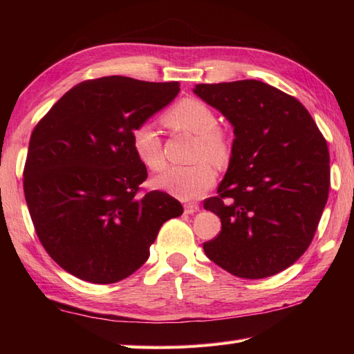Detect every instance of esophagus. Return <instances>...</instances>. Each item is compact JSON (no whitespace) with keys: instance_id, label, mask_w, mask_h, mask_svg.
Segmentation results:
<instances>
[{"instance_id":"esophagus-1","label":"esophagus","mask_w":354,"mask_h":354,"mask_svg":"<svg viewBox=\"0 0 354 354\" xmlns=\"http://www.w3.org/2000/svg\"><path fill=\"white\" fill-rule=\"evenodd\" d=\"M184 212H185L187 214L196 213V212H199V205H198V204H185V205H184Z\"/></svg>"}]
</instances>
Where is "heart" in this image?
Returning <instances> with one entry per match:
<instances>
[{
	"label": "heart",
	"mask_w": 354,
	"mask_h": 354,
	"mask_svg": "<svg viewBox=\"0 0 354 354\" xmlns=\"http://www.w3.org/2000/svg\"><path fill=\"white\" fill-rule=\"evenodd\" d=\"M164 124L173 131L187 132L196 137L190 165H169L153 178L156 189L170 193L183 201L199 199L216 183L214 165L225 164L230 158V145L225 133L217 127L214 111L196 99H183L162 115ZM133 153L149 170L162 167V142L152 124L142 123L131 135Z\"/></svg>",
	"instance_id": "obj_1"
}]
</instances>
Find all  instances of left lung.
I'll use <instances>...</instances> for the list:
<instances>
[{
  "label": "left lung",
  "mask_w": 354,
  "mask_h": 354,
  "mask_svg": "<svg viewBox=\"0 0 354 354\" xmlns=\"http://www.w3.org/2000/svg\"><path fill=\"white\" fill-rule=\"evenodd\" d=\"M234 126L228 170L204 208L222 230L204 243L227 272L257 280L293 265L312 243L327 204L324 135L295 97L260 80L193 89Z\"/></svg>",
  "instance_id": "obj_1"
}]
</instances>
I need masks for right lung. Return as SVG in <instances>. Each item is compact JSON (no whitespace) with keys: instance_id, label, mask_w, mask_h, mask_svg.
<instances>
[{"instance_id":"right-lung-1","label":"right lung","mask_w":354,"mask_h":354,"mask_svg":"<svg viewBox=\"0 0 354 354\" xmlns=\"http://www.w3.org/2000/svg\"><path fill=\"white\" fill-rule=\"evenodd\" d=\"M179 93L178 82L123 76L85 80L64 94L32 132L24 194L45 251L66 272L111 284L132 275L181 202L141 193L147 169L131 135Z\"/></svg>"}]
</instances>
